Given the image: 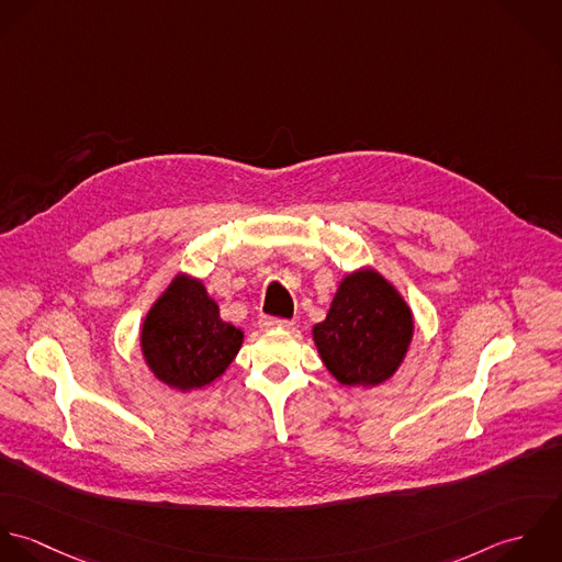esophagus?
Returning a JSON list of instances; mask_svg holds the SVG:
<instances>
[{"instance_id": "obj_1", "label": "esophagus", "mask_w": 562, "mask_h": 562, "mask_svg": "<svg viewBox=\"0 0 562 562\" xmlns=\"http://www.w3.org/2000/svg\"><path fill=\"white\" fill-rule=\"evenodd\" d=\"M258 326H260V330H273V328H291L293 322L278 319V317H260Z\"/></svg>"}]
</instances>
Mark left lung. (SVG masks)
Here are the masks:
<instances>
[{
    "mask_svg": "<svg viewBox=\"0 0 562 562\" xmlns=\"http://www.w3.org/2000/svg\"><path fill=\"white\" fill-rule=\"evenodd\" d=\"M413 313L375 269L345 276L328 317L313 328L317 351L345 386H378L402 364L413 340Z\"/></svg>",
    "mask_w": 562,
    "mask_h": 562,
    "instance_id": "8db88e82",
    "label": "left lung"
}]
</instances>
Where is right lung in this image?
<instances>
[{"mask_svg":"<svg viewBox=\"0 0 562 562\" xmlns=\"http://www.w3.org/2000/svg\"><path fill=\"white\" fill-rule=\"evenodd\" d=\"M243 342V330L220 317L202 280L176 276L149 308L140 349L151 373L182 393L217 380Z\"/></svg>","mask_w":562,"mask_h":562,"instance_id":"obj_1","label":"right lung"}]
</instances>
